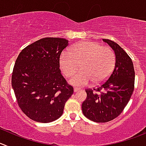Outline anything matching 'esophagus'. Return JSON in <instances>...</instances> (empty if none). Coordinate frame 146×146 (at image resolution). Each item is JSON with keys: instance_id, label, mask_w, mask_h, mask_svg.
I'll return each mask as SVG.
<instances>
[{"instance_id": "34e87169", "label": "esophagus", "mask_w": 146, "mask_h": 146, "mask_svg": "<svg viewBox=\"0 0 146 146\" xmlns=\"http://www.w3.org/2000/svg\"><path fill=\"white\" fill-rule=\"evenodd\" d=\"M80 88H76V87H75L74 88H73V91H74V92H79L80 91Z\"/></svg>"}]
</instances>
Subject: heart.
<instances>
[{"mask_svg":"<svg viewBox=\"0 0 146 146\" xmlns=\"http://www.w3.org/2000/svg\"><path fill=\"white\" fill-rule=\"evenodd\" d=\"M70 80L73 85L85 86L103 83L110 77L115 65V54L112 49L103 47L96 42L83 41L73 46L70 52H64L60 58V66L65 76H74Z\"/></svg>","mask_w":146,"mask_h":146,"instance_id":"heart-1","label":"heart"}]
</instances>
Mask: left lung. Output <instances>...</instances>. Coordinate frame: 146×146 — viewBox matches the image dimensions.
Masks as SVG:
<instances>
[{
  "label": "left lung",
  "mask_w": 146,
  "mask_h": 146,
  "mask_svg": "<svg viewBox=\"0 0 146 146\" xmlns=\"http://www.w3.org/2000/svg\"><path fill=\"white\" fill-rule=\"evenodd\" d=\"M103 40L114 50L116 61L108 79L97 88H87V98L82 104L84 116L96 122H107L122 113L130 101L135 86L132 59L116 42Z\"/></svg>",
  "instance_id": "1"
}]
</instances>
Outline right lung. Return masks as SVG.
<instances>
[{"label":"right lung","instance_id":"obj_1","mask_svg":"<svg viewBox=\"0 0 146 146\" xmlns=\"http://www.w3.org/2000/svg\"><path fill=\"white\" fill-rule=\"evenodd\" d=\"M68 45L63 38H42L23 49L15 62L12 87L19 107L32 120H56L73 94L60 70V54Z\"/></svg>","mask_w":146,"mask_h":146}]
</instances>
